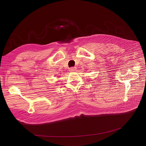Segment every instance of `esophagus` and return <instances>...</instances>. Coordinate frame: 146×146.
<instances>
[{
    "label": "esophagus",
    "instance_id": "1",
    "mask_svg": "<svg viewBox=\"0 0 146 146\" xmlns=\"http://www.w3.org/2000/svg\"><path fill=\"white\" fill-rule=\"evenodd\" d=\"M76 69H77V68H75V67H72V68H71L70 69H69V71H71V72H74V71H76Z\"/></svg>",
    "mask_w": 146,
    "mask_h": 146
}]
</instances>
